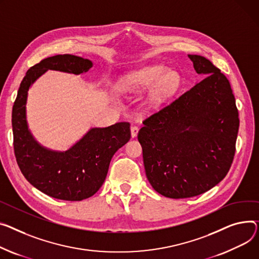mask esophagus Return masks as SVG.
<instances>
[{"label":"esophagus","mask_w":259,"mask_h":259,"mask_svg":"<svg viewBox=\"0 0 259 259\" xmlns=\"http://www.w3.org/2000/svg\"><path fill=\"white\" fill-rule=\"evenodd\" d=\"M137 133H139V127L137 126H131V136L136 137Z\"/></svg>","instance_id":"esophagus-1"}]
</instances>
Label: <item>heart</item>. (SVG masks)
I'll use <instances>...</instances> for the list:
<instances>
[{
    "mask_svg": "<svg viewBox=\"0 0 259 259\" xmlns=\"http://www.w3.org/2000/svg\"><path fill=\"white\" fill-rule=\"evenodd\" d=\"M153 83L149 103L152 107H158L176 93L180 77L174 71H166L162 65H151L129 75L125 80V88L130 92H142Z\"/></svg>",
    "mask_w": 259,
    "mask_h": 259,
    "instance_id": "obj_1",
    "label": "heart"
}]
</instances>
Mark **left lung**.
I'll return each instance as SVG.
<instances>
[{
    "instance_id": "1",
    "label": "left lung",
    "mask_w": 259,
    "mask_h": 259,
    "mask_svg": "<svg viewBox=\"0 0 259 259\" xmlns=\"http://www.w3.org/2000/svg\"><path fill=\"white\" fill-rule=\"evenodd\" d=\"M188 57L206 77L147 117L137 135L150 184L171 199L201 195L225 178L239 127L229 80L205 57Z\"/></svg>"
}]
</instances>
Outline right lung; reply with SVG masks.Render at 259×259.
Returning a JSON list of instances; mask_svg holds the SVG:
<instances>
[{"mask_svg": "<svg viewBox=\"0 0 259 259\" xmlns=\"http://www.w3.org/2000/svg\"><path fill=\"white\" fill-rule=\"evenodd\" d=\"M93 62L64 54L48 57L30 67L12 108L13 148L24 177L44 194L65 201H81L95 195L104 182L114 153L131 137L130 124L120 122L105 128H93L65 152L38 145L26 120V102L30 85L48 70L72 74L88 72Z\"/></svg>", "mask_w": 259, "mask_h": 259, "instance_id": "add662e5", "label": "right lung"}]
</instances>
